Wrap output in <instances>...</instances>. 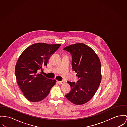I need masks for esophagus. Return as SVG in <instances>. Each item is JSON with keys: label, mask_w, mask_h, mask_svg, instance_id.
<instances>
[{"label": "esophagus", "mask_w": 127, "mask_h": 127, "mask_svg": "<svg viewBox=\"0 0 127 127\" xmlns=\"http://www.w3.org/2000/svg\"><path fill=\"white\" fill-rule=\"evenodd\" d=\"M57 83H58V84H63V83H64V82L63 81H57Z\"/></svg>", "instance_id": "34e87169"}]
</instances>
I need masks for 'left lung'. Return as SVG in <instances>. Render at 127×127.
I'll use <instances>...</instances> for the list:
<instances>
[{
    "instance_id": "8db88e82",
    "label": "left lung",
    "mask_w": 127,
    "mask_h": 127,
    "mask_svg": "<svg viewBox=\"0 0 127 127\" xmlns=\"http://www.w3.org/2000/svg\"><path fill=\"white\" fill-rule=\"evenodd\" d=\"M64 50L72 54V69L78 78L76 83L67 81L71 90L65 97L75 104H83L93 97L101 83L100 60L91 48L83 43L71 45Z\"/></svg>"
}]
</instances>
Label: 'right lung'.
<instances>
[{"instance_id":"right-lung-1","label":"right lung","mask_w":127,"mask_h":127,"mask_svg":"<svg viewBox=\"0 0 127 127\" xmlns=\"http://www.w3.org/2000/svg\"><path fill=\"white\" fill-rule=\"evenodd\" d=\"M61 46L35 43L22 53L17 60L15 73L17 84L26 98L31 102L44 99L55 84V79H49L38 73L47 65L48 60Z\"/></svg>"}]
</instances>
